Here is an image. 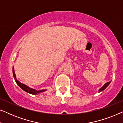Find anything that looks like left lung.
I'll return each mask as SVG.
<instances>
[{"mask_svg": "<svg viewBox=\"0 0 123 123\" xmlns=\"http://www.w3.org/2000/svg\"><path fill=\"white\" fill-rule=\"evenodd\" d=\"M110 82H111V81L109 82H107V83H106L105 85L103 86H102V87H101V88L98 90V93H99V92H102V91H104L106 88H107V87L109 85V84L110 83Z\"/></svg>", "mask_w": 123, "mask_h": 123, "instance_id": "8db88e82", "label": "left lung"}]
</instances>
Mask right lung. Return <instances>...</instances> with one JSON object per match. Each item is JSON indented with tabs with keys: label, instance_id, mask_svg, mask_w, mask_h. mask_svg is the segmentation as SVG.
I'll return each instance as SVG.
<instances>
[{
	"label": "right lung",
	"instance_id": "add662e5",
	"mask_svg": "<svg viewBox=\"0 0 123 123\" xmlns=\"http://www.w3.org/2000/svg\"><path fill=\"white\" fill-rule=\"evenodd\" d=\"M13 77H14L15 81H16L17 84V85H18V86H19L20 88L22 89V90L25 91V92H27V93H29L30 94H32V95H37V94L40 93H41V92H45V91H47V90H45H45H36L34 88H31V87H28V86H26V85H25V84H23V83H21V82H20L19 80H17L16 74H15V72H14V67H13Z\"/></svg>",
	"mask_w": 123,
	"mask_h": 123
}]
</instances>
